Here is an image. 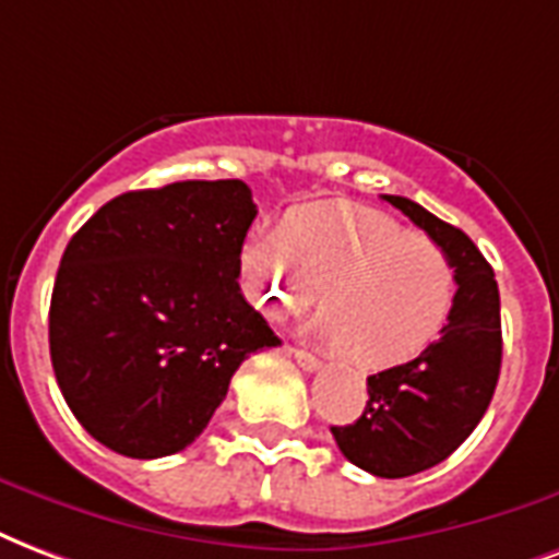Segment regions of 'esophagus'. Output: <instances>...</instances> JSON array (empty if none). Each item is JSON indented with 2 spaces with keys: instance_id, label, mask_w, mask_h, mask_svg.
I'll return each mask as SVG.
<instances>
[{
  "instance_id": "34e87169",
  "label": "esophagus",
  "mask_w": 559,
  "mask_h": 559,
  "mask_svg": "<svg viewBox=\"0 0 559 559\" xmlns=\"http://www.w3.org/2000/svg\"><path fill=\"white\" fill-rule=\"evenodd\" d=\"M288 354L295 356L297 365H300L304 371H321V365H324L318 356H312L309 350H300V347H288Z\"/></svg>"
}]
</instances>
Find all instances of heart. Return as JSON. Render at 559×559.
Masks as SVG:
<instances>
[{"mask_svg": "<svg viewBox=\"0 0 559 559\" xmlns=\"http://www.w3.org/2000/svg\"><path fill=\"white\" fill-rule=\"evenodd\" d=\"M241 267L274 314L309 306L330 283V309L314 314L309 333L326 347L350 350L365 368L421 356L442 335L456 297L454 264L433 241L409 238L380 215L324 205L288 217L283 235H250ZM377 270L386 288L365 296L358 283Z\"/></svg>", "mask_w": 559, "mask_h": 559, "instance_id": "1", "label": "heart"}]
</instances>
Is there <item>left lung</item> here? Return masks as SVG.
Wrapping results in <instances>:
<instances>
[{
  "label": "left lung",
  "instance_id": "8db88e82",
  "mask_svg": "<svg viewBox=\"0 0 559 559\" xmlns=\"http://www.w3.org/2000/svg\"><path fill=\"white\" fill-rule=\"evenodd\" d=\"M383 200L451 259L454 309L421 356L368 377V404L354 424L330 430L338 451L362 472L409 477L448 460L484 418L501 374V297L495 271L463 229L406 197Z\"/></svg>",
  "mask_w": 559,
  "mask_h": 559
}]
</instances>
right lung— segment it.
<instances>
[{"instance_id":"add662e5","label":"right lung","mask_w":559,"mask_h":559,"mask_svg":"<svg viewBox=\"0 0 559 559\" xmlns=\"http://www.w3.org/2000/svg\"><path fill=\"white\" fill-rule=\"evenodd\" d=\"M255 203L241 179L120 194L70 238L49 304L58 389L132 460L203 433L247 356L280 338L241 295Z\"/></svg>"}]
</instances>
